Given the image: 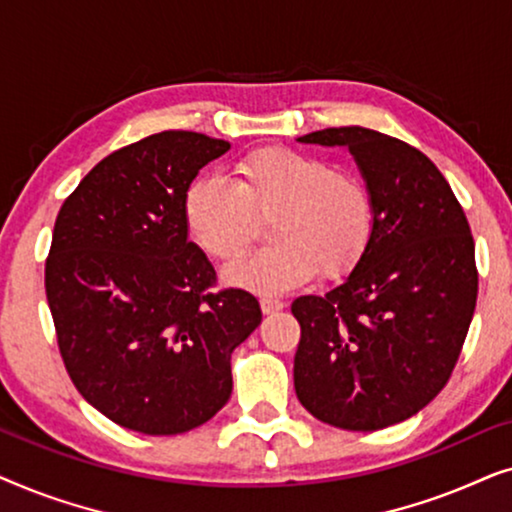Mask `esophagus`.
Instances as JSON below:
<instances>
[{
	"label": "esophagus",
	"mask_w": 512,
	"mask_h": 512,
	"mask_svg": "<svg viewBox=\"0 0 512 512\" xmlns=\"http://www.w3.org/2000/svg\"><path fill=\"white\" fill-rule=\"evenodd\" d=\"M284 307H286V303H284V300H279V298H272V296L261 298V310H263L265 314L279 312V310H284Z\"/></svg>",
	"instance_id": "obj_1"
}]
</instances>
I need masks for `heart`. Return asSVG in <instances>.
I'll return each instance as SVG.
<instances>
[{
    "mask_svg": "<svg viewBox=\"0 0 512 512\" xmlns=\"http://www.w3.org/2000/svg\"><path fill=\"white\" fill-rule=\"evenodd\" d=\"M233 174V184L198 177L184 195L188 233L221 263L244 254L256 219H272L268 240L275 244L230 265L226 279L233 286L284 293L310 282L317 268L326 277L347 275L366 254L375 202L359 177L282 146L247 153Z\"/></svg>",
    "mask_w": 512,
    "mask_h": 512,
    "instance_id": "1",
    "label": "heart"
}]
</instances>
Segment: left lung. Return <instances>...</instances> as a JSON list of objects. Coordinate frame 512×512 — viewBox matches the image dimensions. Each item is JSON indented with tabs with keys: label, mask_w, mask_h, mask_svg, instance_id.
Masks as SVG:
<instances>
[{
	"label": "left lung",
	"mask_w": 512,
	"mask_h": 512,
	"mask_svg": "<svg viewBox=\"0 0 512 512\" xmlns=\"http://www.w3.org/2000/svg\"><path fill=\"white\" fill-rule=\"evenodd\" d=\"M298 142L349 149L375 233L340 284L293 300V387L319 422L387 429L426 408L459 359L478 298L471 228L438 167L401 139L347 125Z\"/></svg>",
	"instance_id": "1"
}]
</instances>
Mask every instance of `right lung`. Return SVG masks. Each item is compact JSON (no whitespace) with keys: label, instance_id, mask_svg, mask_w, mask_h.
<instances>
[{"label":"right lung","instance_id":"add662e5","mask_svg":"<svg viewBox=\"0 0 512 512\" xmlns=\"http://www.w3.org/2000/svg\"><path fill=\"white\" fill-rule=\"evenodd\" d=\"M230 149L165 130L118 149L62 205L46 298L74 387L111 422L146 436L205 424L233 391L230 356L261 324L251 293H212L216 272L188 242L184 195Z\"/></svg>","mask_w":512,"mask_h":512}]
</instances>
